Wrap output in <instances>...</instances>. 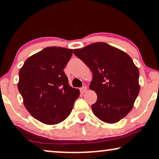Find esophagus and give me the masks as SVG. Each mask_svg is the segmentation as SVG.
<instances>
[{
  "instance_id": "34e87169",
  "label": "esophagus",
  "mask_w": 159,
  "mask_h": 159,
  "mask_svg": "<svg viewBox=\"0 0 159 159\" xmlns=\"http://www.w3.org/2000/svg\"><path fill=\"white\" fill-rule=\"evenodd\" d=\"M87 91V87L86 86H83L82 88H80V92L82 93H84Z\"/></svg>"
}]
</instances>
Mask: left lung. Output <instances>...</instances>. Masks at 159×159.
Segmentation results:
<instances>
[{"label":"left lung","mask_w":159,"mask_h":159,"mask_svg":"<svg viewBox=\"0 0 159 159\" xmlns=\"http://www.w3.org/2000/svg\"><path fill=\"white\" fill-rule=\"evenodd\" d=\"M74 54L93 73L90 89L97 94L93 114L108 124L118 122L133 108L140 92L139 70L130 56L106 43H95Z\"/></svg>","instance_id":"1"}]
</instances>
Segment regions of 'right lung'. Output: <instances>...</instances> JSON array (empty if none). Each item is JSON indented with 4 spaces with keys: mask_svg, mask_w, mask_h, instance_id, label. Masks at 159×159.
<instances>
[{
    "mask_svg": "<svg viewBox=\"0 0 159 159\" xmlns=\"http://www.w3.org/2000/svg\"><path fill=\"white\" fill-rule=\"evenodd\" d=\"M72 49L48 47L30 56L19 72L18 89L25 108L45 125L65 120L80 96L79 89L69 85L64 69Z\"/></svg>",
    "mask_w": 159,
    "mask_h": 159,
    "instance_id": "1",
    "label": "right lung"
}]
</instances>
